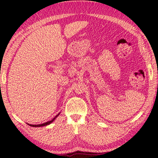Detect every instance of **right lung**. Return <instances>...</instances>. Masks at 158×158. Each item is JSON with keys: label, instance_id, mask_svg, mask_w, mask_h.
Listing matches in <instances>:
<instances>
[{"label": "right lung", "instance_id": "1", "mask_svg": "<svg viewBox=\"0 0 158 158\" xmlns=\"http://www.w3.org/2000/svg\"><path fill=\"white\" fill-rule=\"evenodd\" d=\"M59 114H60V113L58 114V115H56V116H55V118H53L52 120V121H47V122H46V123H42V124H38V125H31V124H28V125H30V126H31V127H43V126H46V125H49V124H51L54 121V120L56 118H57V116H59Z\"/></svg>", "mask_w": 158, "mask_h": 158}]
</instances>
